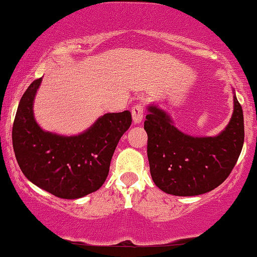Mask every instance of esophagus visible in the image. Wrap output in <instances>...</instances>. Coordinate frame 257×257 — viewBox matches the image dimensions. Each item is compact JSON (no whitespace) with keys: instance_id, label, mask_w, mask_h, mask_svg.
<instances>
[{"instance_id":"1","label":"esophagus","mask_w":257,"mask_h":257,"mask_svg":"<svg viewBox=\"0 0 257 257\" xmlns=\"http://www.w3.org/2000/svg\"><path fill=\"white\" fill-rule=\"evenodd\" d=\"M144 113H145V104L139 103V104H135L133 106L132 115H133V121H134L135 124L141 123L142 118H144Z\"/></svg>"}]
</instances>
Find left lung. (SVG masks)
I'll use <instances>...</instances> for the list:
<instances>
[{
  "instance_id": "left-lung-1",
  "label": "left lung",
  "mask_w": 257,
  "mask_h": 257,
  "mask_svg": "<svg viewBox=\"0 0 257 257\" xmlns=\"http://www.w3.org/2000/svg\"><path fill=\"white\" fill-rule=\"evenodd\" d=\"M233 113L225 131L213 138H193L178 131L165 111L148 108L145 131L155 185L173 196H198L218 187L235 167L243 142V110L233 96Z\"/></svg>"
}]
</instances>
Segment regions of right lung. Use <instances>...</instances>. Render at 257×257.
<instances>
[{"label": "right lung", "mask_w": 257, "mask_h": 257, "mask_svg": "<svg viewBox=\"0 0 257 257\" xmlns=\"http://www.w3.org/2000/svg\"><path fill=\"white\" fill-rule=\"evenodd\" d=\"M41 79L28 86L16 111L12 133L16 161L38 187L64 199L82 198L104 184L116 146L132 124V113H105L77 136L44 132L33 115Z\"/></svg>", "instance_id": "1"}]
</instances>
